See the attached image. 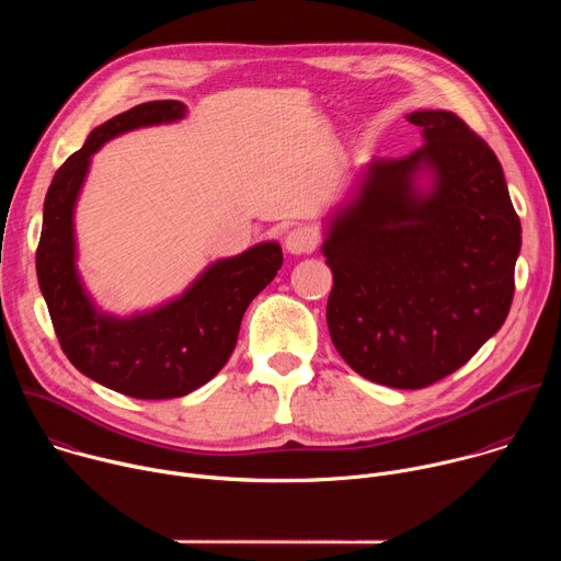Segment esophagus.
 <instances>
[{"label": "esophagus", "instance_id": "obj_1", "mask_svg": "<svg viewBox=\"0 0 561 561\" xmlns=\"http://www.w3.org/2000/svg\"><path fill=\"white\" fill-rule=\"evenodd\" d=\"M284 247L290 255H306L312 253L317 247V232L308 226H297L293 228L286 239H284Z\"/></svg>", "mask_w": 561, "mask_h": 561}]
</instances>
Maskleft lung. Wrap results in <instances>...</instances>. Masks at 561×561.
Wrapping results in <instances>:
<instances>
[{"instance_id":"1","label":"left lung","mask_w":561,"mask_h":561,"mask_svg":"<svg viewBox=\"0 0 561 561\" xmlns=\"http://www.w3.org/2000/svg\"><path fill=\"white\" fill-rule=\"evenodd\" d=\"M407 119L426 144L373 159L331 215L327 322L355 373L424 388L461 368L506 322L522 224L497 154L463 119L448 111Z\"/></svg>"}]
</instances>
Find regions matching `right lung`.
I'll list each match as a JSON object with an SVG mask.
<instances>
[{
    "instance_id": "add662e5",
    "label": "right lung",
    "mask_w": 561,
    "mask_h": 561,
    "mask_svg": "<svg viewBox=\"0 0 561 561\" xmlns=\"http://www.w3.org/2000/svg\"><path fill=\"white\" fill-rule=\"evenodd\" d=\"M184 115L182 102L159 100L104 122L59 167L44 202L35 264L59 346L79 373L137 399L184 397L210 381L234 351L249 304L284 262L279 244L264 242L210 264L184 295L164 306L133 317L98 310L77 275L72 228L91 157L122 133Z\"/></svg>"
}]
</instances>
